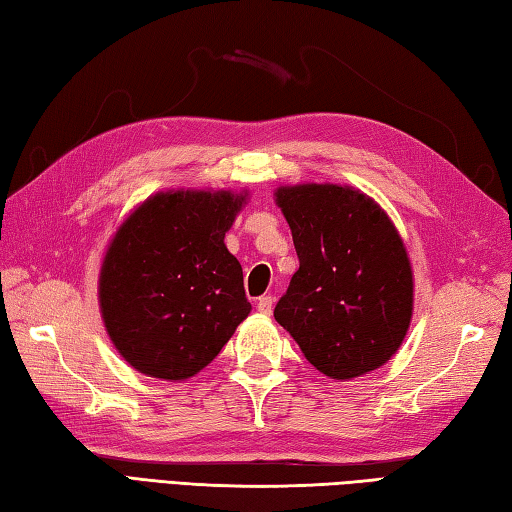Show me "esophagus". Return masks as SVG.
Returning <instances> with one entry per match:
<instances>
[{
    "instance_id": "34e87169",
    "label": "esophagus",
    "mask_w": 512,
    "mask_h": 512,
    "mask_svg": "<svg viewBox=\"0 0 512 512\" xmlns=\"http://www.w3.org/2000/svg\"><path fill=\"white\" fill-rule=\"evenodd\" d=\"M272 307H274V298L272 296H260L258 303H256V310L260 314H272Z\"/></svg>"
}]
</instances>
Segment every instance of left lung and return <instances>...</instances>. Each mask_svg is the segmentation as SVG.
<instances>
[{"mask_svg": "<svg viewBox=\"0 0 512 512\" xmlns=\"http://www.w3.org/2000/svg\"><path fill=\"white\" fill-rule=\"evenodd\" d=\"M298 269L274 318L330 379H354L392 359L412 318V267L397 227L347 185L278 187Z\"/></svg>", "mask_w": 512, "mask_h": 512, "instance_id": "left-lung-1", "label": "left lung"}]
</instances>
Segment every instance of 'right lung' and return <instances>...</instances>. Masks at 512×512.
I'll return each instance as SVG.
<instances>
[{
    "mask_svg": "<svg viewBox=\"0 0 512 512\" xmlns=\"http://www.w3.org/2000/svg\"><path fill=\"white\" fill-rule=\"evenodd\" d=\"M247 194L160 191L115 231L100 269V312L131 368L185 381L216 359L252 312L225 234Z\"/></svg>",
    "mask_w": 512,
    "mask_h": 512,
    "instance_id": "right-lung-1",
    "label": "right lung"
}]
</instances>
